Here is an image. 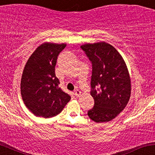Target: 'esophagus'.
<instances>
[{"label": "esophagus", "mask_w": 155, "mask_h": 155, "mask_svg": "<svg viewBox=\"0 0 155 155\" xmlns=\"http://www.w3.org/2000/svg\"><path fill=\"white\" fill-rule=\"evenodd\" d=\"M81 92L78 89L74 91V95H75L76 97H79L80 96H81Z\"/></svg>", "instance_id": "1"}]
</instances>
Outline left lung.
Segmentation results:
<instances>
[{"mask_svg":"<svg viewBox=\"0 0 155 155\" xmlns=\"http://www.w3.org/2000/svg\"><path fill=\"white\" fill-rule=\"evenodd\" d=\"M92 64L91 95L94 106L88 116L97 123L115 119L124 109L131 95V79L124 58L114 47L105 42L84 44Z\"/></svg>","mask_w":155,"mask_h":155,"instance_id":"obj_1","label":"left lung"}]
</instances>
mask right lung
Instances as JSON below:
<instances>
[{"instance_id":"right-lung-1","label":"right lung","mask_w":155,"mask_h":155,"mask_svg":"<svg viewBox=\"0 0 155 155\" xmlns=\"http://www.w3.org/2000/svg\"><path fill=\"white\" fill-rule=\"evenodd\" d=\"M67 44L45 42L27 61L22 72L20 91L27 108L39 117L52 118L61 112L71 97L58 86L55 76L57 58Z\"/></svg>"}]
</instances>
